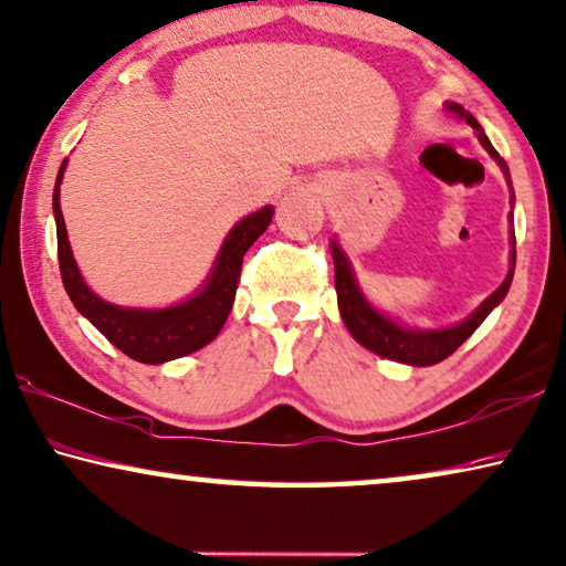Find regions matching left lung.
Listing matches in <instances>:
<instances>
[{
  "instance_id": "obj_1",
  "label": "left lung",
  "mask_w": 566,
  "mask_h": 566,
  "mask_svg": "<svg viewBox=\"0 0 566 566\" xmlns=\"http://www.w3.org/2000/svg\"><path fill=\"white\" fill-rule=\"evenodd\" d=\"M446 111L455 115L471 125L476 130L479 143L486 148V154L496 160L499 168L504 170L506 184L511 188V174L506 160L496 154V148L491 146V140L483 133L481 123L473 118V115L465 111L459 103H446ZM511 209H514V188H511ZM511 227H514V211H511ZM509 272L506 280L499 284L496 292H491L486 300H483L476 310L471 312L469 317L455 322L451 327H441V329H420V327H408L398 322L396 317H390L388 312H382L375 307V304L367 300V294L363 292L360 282L355 276V266L349 262L347 251L339 247L337 239L329 241V251H332V262H335V290H337V307L339 315H343L345 327L349 329L357 343L363 347L370 349V353L388 357V360H396L402 365H412V367H428L436 363H443L448 355H453L465 339H469L473 332L479 329V325L486 319L493 310L504 302L511 280H514V266H516V239H514V229H511L509 237Z\"/></svg>"
}]
</instances>
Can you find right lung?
<instances>
[{
  "label": "right lung",
  "instance_id": "right-lung-1",
  "mask_svg": "<svg viewBox=\"0 0 566 566\" xmlns=\"http://www.w3.org/2000/svg\"><path fill=\"white\" fill-rule=\"evenodd\" d=\"M65 168L67 158L62 160L57 170L55 191H52V211H55L57 223V259L62 284H65L67 297L73 300L80 315L93 322L120 353L146 365H164L209 345L221 332L231 307H234L241 262H244L249 247L272 223V206L249 213V217L231 227L217 259H213V266L191 297L168 304V307H120V304L97 297L87 286L85 276L80 274L73 247H70L67 239L65 217H62L60 209V184L62 176H65Z\"/></svg>",
  "mask_w": 566,
  "mask_h": 566
}]
</instances>
